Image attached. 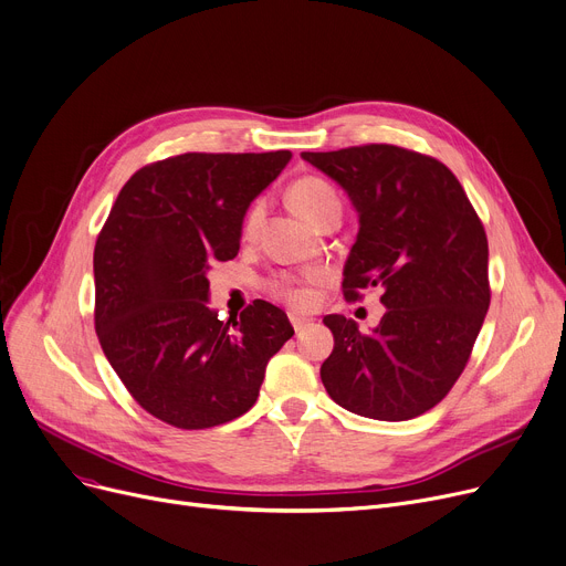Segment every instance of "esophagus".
I'll use <instances>...</instances> for the list:
<instances>
[{
	"mask_svg": "<svg viewBox=\"0 0 566 566\" xmlns=\"http://www.w3.org/2000/svg\"><path fill=\"white\" fill-rule=\"evenodd\" d=\"M289 318H291V325H293V331H295V333L305 331L307 325L312 323V318H307V316H301V314H289Z\"/></svg>",
	"mask_w": 566,
	"mask_h": 566,
	"instance_id": "34e87169",
	"label": "esophagus"
}]
</instances>
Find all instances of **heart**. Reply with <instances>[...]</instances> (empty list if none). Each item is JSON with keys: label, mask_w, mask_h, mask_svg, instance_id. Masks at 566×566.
<instances>
[{"label": "heart", "mask_w": 566, "mask_h": 566, "mask_svg": "<svg viewBox=\"0 0 566 566\" xmlns=\"http://www.w3.org/2000/svg\"><path fill=\"white\" fill-rule=\"evenodd\" d=\"M289 201L295 213L310 224H316L328 211H342L339 197L335 188L318 176H303L289 188ZM261 203L256 201L245 218V233H254L261 222ZM271 291L277 298L291 305H305L310 303V291L305 284L293 277H277L271 282Z\"/></svg>", "instance_id": "b5f03b06"}]
</instances>
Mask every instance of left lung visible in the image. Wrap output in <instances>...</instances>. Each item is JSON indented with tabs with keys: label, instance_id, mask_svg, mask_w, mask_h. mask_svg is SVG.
<instances>
[{
	"label": "left lung",
	"instance_id": "8db88e82",
	"mask_svg": "<svg viewBox=\"0 0 566 566\" xmlns=\"http://www.w3.org/2000/svg\"><path fill=\"white\" fill-rule=\"evenodd\" d=\"M303 160L337 181L360 231L344 265L346 301L380 286L385 312L365 335L328 314L335 337L321 365L325 390L342 408L403 422L448 397L491 303L489 241L457 176L431 156L392 144L348 146Z\"/></svg>",
	"mask_w": 566,
	"mask_h": 566
}]
</instances>
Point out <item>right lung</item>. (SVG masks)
Returning a JSON list of instances; mask_svg holds the SVG:
<instances>
[{
  "instance_id": "obj_1",
  "label": "right lung",
  "mask_w": 566,
  "mask_h": 566,
  "mask_svg": "<svg viewBox=\"0 0 566 566\" xmlns=\"http://www.w3.org/2000/svg\"><path fill=\"white\" fill-rule=\"evenodd\" d=\"M291 151L184 154L137 169L94 250L96 335L116 376L154 418L211 429L248 412L265 365L293 337L254 301L227 323L208 307V268L241 248L243 218Z\"/></svg>"
}]
</instances>
